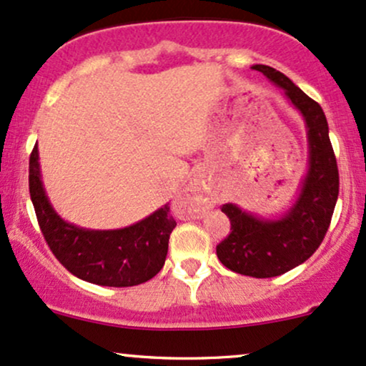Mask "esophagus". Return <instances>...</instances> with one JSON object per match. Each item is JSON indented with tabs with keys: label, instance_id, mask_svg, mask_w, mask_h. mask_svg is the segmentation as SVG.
Returning <instances> with one entry per match:
<instances>
[{
	"label": "esophagus",
	"instance_id": "34e87169",
	"mask_svg": "<svg viewBox=\"0 0 366 366\" xmlns=\"http://www.w3.org/2000/svg\"><path fill=\"white\" fill-rule=\"evenodd\" d=\"M182 199L186 201V203L191 204V212L192 215H201V212H204V209H208L212 207V197L208 196V191L204 189L203 184L199 182H191L187 186V191L186 194L182 196Z\"/></svg>",
	"mask_w": 366,
	"mask_h": 366
}]
</instances>
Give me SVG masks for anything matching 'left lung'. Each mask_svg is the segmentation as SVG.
<instances>
[{"mask_svg": "<svg viewBox=\"0 0 366 366\" xmlns=\"http://www.w3.org/2000/svg\"><path fill=\"white\" fill-rule=\"evenodd\" d=\"M253 69L280 87L301 113L308 142V169L296 199L279 218L259 217L236 203L222 207L230 220V234L217 246L218 259L236 274L267 279L305 263L322 244L337 203L339 172L320 104L279 70L268 65Z\"/></svg>", "mask_w": 366, "mask_h": 366, "instance_id": "obj_1", "label": "left lung"}]
</instances>
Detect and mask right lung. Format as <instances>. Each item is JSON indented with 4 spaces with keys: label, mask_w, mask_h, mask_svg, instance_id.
Wrapping results in <instances>:
<instances>
[{
    "label": "right lung",
    "mask_w": 366,
    "mask_h": 366,
    "mask_svg": "<svg viewBox=\"0 0 366 366\" xmlns=\"http://www.w3.org/2000/svg\"><path fill=\"white\" fill-rule=\"evenodd\" d=\"M29 191L49 249L79 279L130 287L148 282L165 264L170 234L177 225L169 203L124 229L94 230L70 224L58 215L46 194L37 146L29 159Z\"/></svg>",
    "instance_id": "1"
}]
</instances>
